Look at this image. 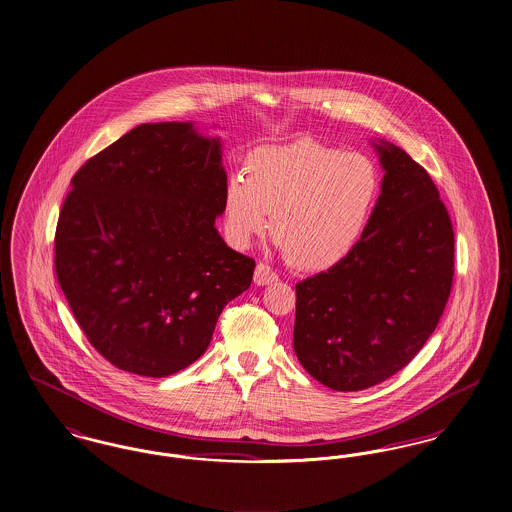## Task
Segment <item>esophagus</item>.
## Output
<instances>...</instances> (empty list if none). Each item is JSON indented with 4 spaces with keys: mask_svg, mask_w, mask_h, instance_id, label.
<instances>
[{
    "mask_svg": "<svg viewBox=\"0 0 512 512\" xmlns=\"http://www.w3.org/2000/svg\"><path fill=\"white\" fill-rule=\"evenodd\" d=\"M277 279H279L277 273H275L271 267L266 266V264H258L256 269H254V283H256L258 287L271 285V283H275Z\"/></svg>",
    "mask_w": 512,
    "mask_h": 512,
    "instance_id": "obj_1",
    "label": "esophagus"
}]
</instances>
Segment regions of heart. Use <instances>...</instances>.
<instances>
[{
    "label": "heart",
    "instance_id": "1",
    "mask_svg": "<svg viewBox=\"0 0 512 512\" xmlns=\"http://www.w3.org/2000/svg\"><path fill=\"white\" fill-rule=\"evenodd\" d=\"M223 193V223L239 248L269 225L294 266L323 271L356 248L380 193L375 162L304 137L250 151Z\"/></svg>",
    "mask_w": 512,
    "mask_h": 512
}]
</instances>
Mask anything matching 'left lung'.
<instances>
[{"label": "left lung", "mask_w": 512, "mask_h": 512, "mask_svg": "<svg viewBox=\"0 0 512 512\" xmlns=\"http://www.w3.org/2000/svg\"><path fill=\"white\" fill-rule=\"evenodd\" d=\"M371 145L384 178L359 243L296 283L294 352L338 392L375 386L417 356L453 283V227L434 181L400 147Z\"/></svg>", "instance_id": "1"}]
</instances>
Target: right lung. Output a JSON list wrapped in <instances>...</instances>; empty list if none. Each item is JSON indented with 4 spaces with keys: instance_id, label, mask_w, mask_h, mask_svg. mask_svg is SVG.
Masks as SVG:
<instances>
[{
    "instance_id": "1",
    "label": "right lung",
    "mask_w": 512,
    "mask_h": 512,
    "mask_svg": "<svg viewBox=\"0 0 512 512\" xmlns=\"http://www.w3.org/2000/svg\"><path fill=\"white\" fill-rule=\"evenodd\" d=\"M70 185L55 271L89 344L141 377L197 361L256 267L214 225L227 185L222 139L193 122L141 124Z\"/></svg>"
}]
</instances>
